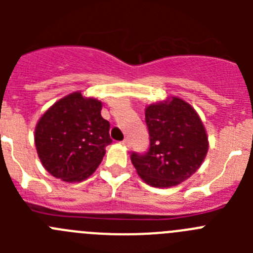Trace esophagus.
<instances>
[{
  "label": "esophagus",
  "instance_id": "esophagus-1",
  "mask_svg": "<svg viewBox=\"0 0 253 253\" xmlns=\"http://www.w3.org/2000/svg\"><path fill=\"white\" fill-rule=\"evenodd\" d=\"M122 144H123V146H124V147H130V143H129L128 139H124V140H123Z\"/></svg>",
  "mask_w": 253,
  "mask_h": 253
}]
</instances>
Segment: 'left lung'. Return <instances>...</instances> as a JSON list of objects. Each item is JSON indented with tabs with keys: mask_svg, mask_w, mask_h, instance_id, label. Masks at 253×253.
I'll list each match as a JSON object with an SVG mask.
<instances>
[{
	"mask_svg": "<svg viewBox=\"0 0 253 253\" xmlns=\"http://www.w3.org/2000/svg\"><path fill=\"white\" fill-rule=\"evenodd\" d=\"M147 153H133L131 163L147 185L158 189L181 184L207 157L209 142L202 119L189 102L169 97L146 107Z\"/></svg>",
	"mask_w": 253,
	"mask_h": 253,
	"instance_id": "1",
	"label": "left lung"
}]
</instances>
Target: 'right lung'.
<instances>
[{
  "label": "right lung",
  "instance_id": "right-lung-1",
  "mask_svg": "<svg viewBox=\"0 0 253 253\" xmlns=\"http://www.w3.org/2000/svg\"><path fill=\"white\" fill-rule=\"evenodd\" d=\"M102 102L69 93L51 105L35 126V147L44 169L66 182L90 177L111 143L110 123L101 116Z\"/></svg>",
  "mask_w": 253,
  "mask_h": 253
}]
</instances>
